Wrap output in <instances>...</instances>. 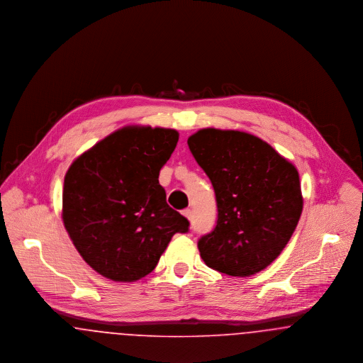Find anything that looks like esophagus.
Listing matches in <instances>:
<instances>
[{"label":"esophagus","mask_w":363,"mask_h":363,"mask_svg":"<svg viewBox=\"0 0 363 363\" xmlns=\"http://www.w3.org/2000/svg\"><path fill=\"white\" fill-rule=\"evenodd\" d=\"M183 216H184L187 220H190L191 221V218H192V214H191L190 209L183 210Z\"/></svg>","instance_id":"esophagus-1"}]
</instances>
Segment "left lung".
Returning <instances> with one entry per match:
<instances>
[{"instance_id":"left-lung-1","label":"left lung","mask_w":363,"mask_h":363,"mask_svg":"<svg viewBox=\"0 0 363 363\" xmlns=\"http://www.w3.org/2000/svg\"><path fill=\"white\" fill-rule=\"evenodd\" d=\"M187 143L209 176L218 209L216 228L198 242L202 259L233 277L264 270L301 218L298 169L265 140L243 131L202 128Z\"/></svg>"}]
</instances>
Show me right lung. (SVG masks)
Masks as SVG:
<instances>
[{"mask_svg":"<svg viewBox=\"0 0 363 363\" xmlns=\"http://www.w3.org/2000/svg\"><path fill=\"white\" fill-rule=\"evenodd\" d=\"M177 140L172 128L127 125L80 154L65 173L64 227L101 276L120 283L147 276L173 235L189 230L158 182Z\"/></svg>","mask_w":363,"mask_h":363,"instance_id":"right-lung-1","label":"right lung"}]
</instances>
